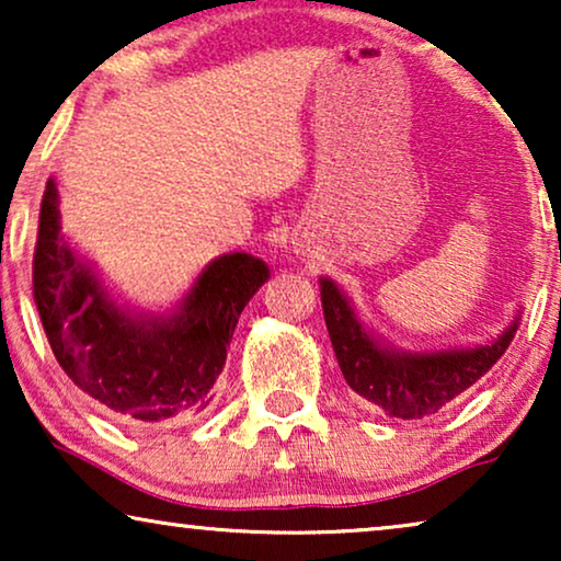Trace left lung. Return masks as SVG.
<instances>
[{
	"label": "left lung",
	"mask_w": 561,
	"mask_h": 561,
	"mask_svg": "<svg viewBox=\"0 0 561 561\" xmlns=\"http://www.w3.org/2000/svg\"><path fill=\"white\" fill-rule=\"evenodd\" d=\"M321 309L336 363L347 386L398 419H421L478 382L513 342L520 309L493 340L447 350H401L370 332L350 296L332 278H319Z\"/></svg>",
	"instance_id": "obj_1"
}]
</instances>
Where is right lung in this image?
<instances>
[{
	"label": "right lung",
	"mask_w": 561,
	"mask_h": 561,
	"mask_svg": "<svg viewBox=\"0 0 561 561\" xmlns=\"http://www.w3.org/2000/svg\"><path fill=\"white\" fill-rule=\"evenodd\" d=\"M58 204V186L48 179L33 294L58 365L83 393L135 424L204 411L237 319L271 267L248 252H227L196 275L171 311L129 309L64 234Z\"/></svg>",
	"instance_id": "obj_1"
}]
</instances>
